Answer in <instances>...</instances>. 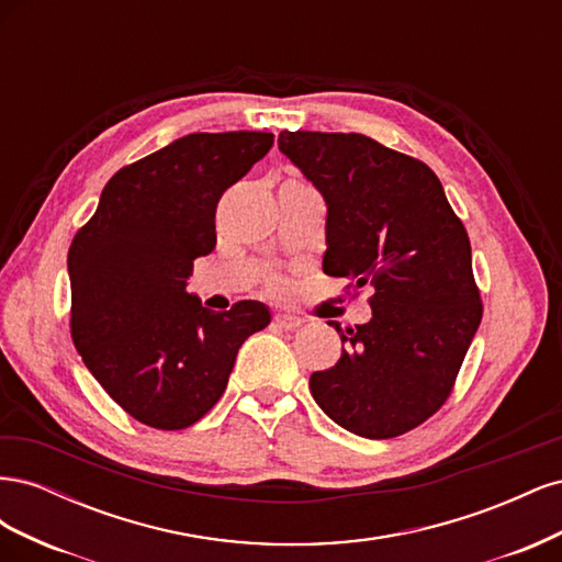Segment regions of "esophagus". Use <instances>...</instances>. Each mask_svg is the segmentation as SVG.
<instances>
[{
  "instance_id": "34e87169",
  "label": "esophagus",
  "mask_w": 562,
  "mask_h": 562,
  "mask_svg": "<svg viewBox=\"0 0 562 562\" xmlns=\"http://www.w3.org/2000/svg\"><path fill=\"white\" fill-rule=\"evenodd\" d=\"M274 323H277L279 328H283V330H297L302 326V318L293 316V314H277Z\"/></svg>"
}]
</instances>
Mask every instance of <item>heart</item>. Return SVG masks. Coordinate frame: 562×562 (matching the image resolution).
<instances>
[{
    "instance_id": "heart-1",
    "label": "heart",
    "mask_w": 562,
    "mask_h": 562,
    "mask_svg": "<svg viewBox=\"0 0 562 562\" xmlns=\"http://www.w3.org/2000/svg\"><path fill=\"white\" fill-rule=\"evenodd\" d=\"M271 291L274 293H285V288H288V283L285 281H281V279H277V281H271Z\"/></svg>"
}]
</instances>
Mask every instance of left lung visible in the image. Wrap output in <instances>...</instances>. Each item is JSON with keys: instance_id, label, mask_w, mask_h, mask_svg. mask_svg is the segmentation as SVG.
Masks as SVG:
<instances>
[{"instance_id": "8db88e82", "label": "left lung", "mask_w": 562, "mask_h": 562, "mask_svg": "<svg viewBox=\"0 0 562 562\" xmlns=\"http://www.w3.org/2000/svg\"><path fill=\"white\" fill-rule=\"evenodd\" d=\"M279 149L328 206L323 271L375 288L363 326L330 321L342 356L312 396L356 436L411 431L450 396L483 318L462 220L427 164L368 135L283 131Z\"/></svg>"}]
</instances>
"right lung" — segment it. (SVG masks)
Listing matches in <instances>:
<instances>
[{
  "mask_svg": "<svg viewBox=\"0 0 562 562\" xmlns=\"http://www.w3.org/2000/svg\"><path fill=\"white\" fill-rule=\"evenodd\" d=\"M274 145L262 131L190 133L124 166L67 252L75 347L114 403L161 431L192 427L225 394L262 302L211 312L184 291L215 248V209Z\"/></svg>",
  "mask_w": 562,
  "mask_h": 562,
  "instance_id": "1",
  "label": "right lung"
}]
</instances>
